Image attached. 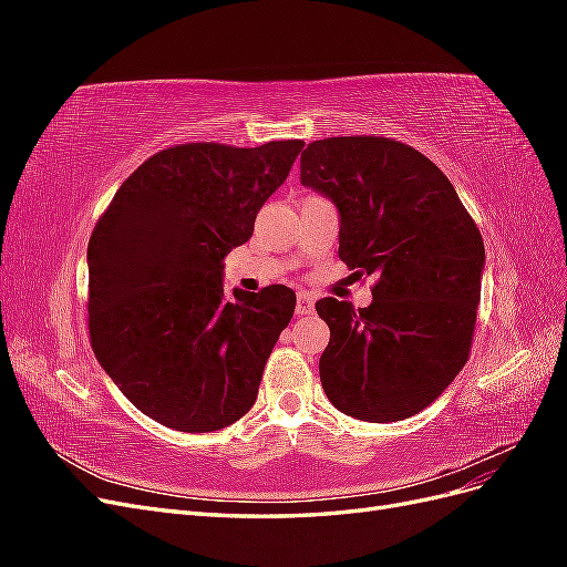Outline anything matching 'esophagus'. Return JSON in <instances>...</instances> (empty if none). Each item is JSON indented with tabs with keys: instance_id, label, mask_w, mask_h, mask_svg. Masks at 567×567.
<instances>
[{
	"instance_id": "34e87169",
	"label": "esophagus",
	"mask_w": 567,
	"mask_h": 567,
	"mask_svg": "<svg viewBox=\"0 0 567 567\" xmlns=\"http://www.w3.org/2000/svg\"><path fill=\"white\" fill-rule=\"evenodd\" d=\"M315 312V298L310 296V293H298V305H296V315L298 317H307V315H312Z\"/></svg>"
}]
</instances>
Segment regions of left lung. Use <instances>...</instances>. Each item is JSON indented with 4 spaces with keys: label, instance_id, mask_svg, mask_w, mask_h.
<instances>
[{
    "label": "left lung",
    "instance_id": "8db88e82",
    "mask_svg": "<svg viewBox=\"0 0 567 567\" xmlns=\"http://www.w3.org/2000/svg\"><path fill=\"white\" fill-rule=\"evenodd\" d=\"M300 182L338 208L340 260L379 279L369 307L317 302L331 329L319 359L326 398L359 421L414 416L468 362L483 236L442 169L388 136L312 142Z\"/></svg>",
    "mask_w": 567,
    "mask_h": 567
}]
</instances>
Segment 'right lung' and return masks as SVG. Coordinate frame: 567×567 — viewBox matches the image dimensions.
I'll list each match as a JSON object with an SVG mask.
<instances>
[{"instance_id":"obj_1","label":"right lung","mask_w":567,"mask_h":567,"mask_svg":"<svg viewBox=\"0 0 567 567\" xmlns=\"http://www.w3.org/2000/svg\"><path fill=\"white\" fill-rule=\"evenodd\" d=\"M305 142L158 151L117 188L87 246L90 340L125 398L167 427L210 433L246 416L296 293L227 298L221 260L252 236Z\"/></svg>"}]
</instances>
